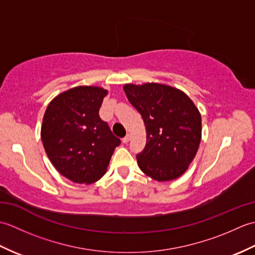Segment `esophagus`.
<instances>
[{"label":"esophagus","instance_id":"esophagus-1","mask_svg":"<svg viewBox=\"0 0 255 255\" xmlns=\"http://www.w3.org/2000/svg\"><path fill=\"white\" fill-rule=\"evenodd\" d=\"M129 140H130V133H127L126 136L123 138V142L124 143H127V142H129Z\"/></svg>","mask_w":255,"mask_h":255}]
</instances>
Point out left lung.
<instances>
[{
  "label": "left lung",
  "instance_id": "1",
  "mask_svg": "<svg viewBox=\"0 0 255 255\" xmlns=\"http://www.w3.org/2000/svg\"><path fill=\"white\" fill-rule=\"evenodd\" d=\"M124 91L147 130V143L137 154L140 170L160 182L181 176L202 138V117L196 106L185 93L169 85L126 84Z\"/></svg>",
  "mask_w": 255,
  "mask_h": 255
}]
</instances>
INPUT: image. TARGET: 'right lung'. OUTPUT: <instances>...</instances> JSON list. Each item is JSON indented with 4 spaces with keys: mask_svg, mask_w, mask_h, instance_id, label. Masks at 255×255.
<instances>
[{
    "mask_svg": "<svg viewBox=\"0 0 255 255\" xmlns=\"http://www.w3.org/2000/svg\"><path fill=\"white\" fill-rule=\"evenodd\" d=\"M107 91L78 86L63 92L48 105L41 140L58 172L74 183H94L105 174L121 139L100 117Z\"/></svg>",
    "mask_w": 255,
    "mask_h": 255,
    "instance_id": "add662e5",
    "label": "right lung"
}]
</instances>
